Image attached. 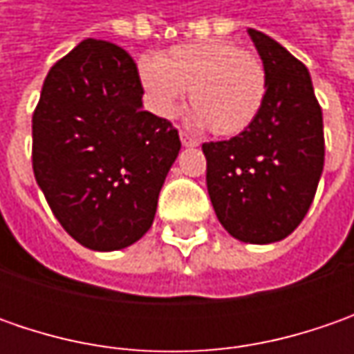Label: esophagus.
Returning a JSON list of instances; mask_svg holds the SVG:
<instances>
[{"label": "esophagus", "instance_id": "obj_1", "mask_svg": "<svg viewBox=\"0 0 354 354\" xmlns=\"http://www.w3.org/2000/svg\"><path fill=\"white\" fill-rule=\"evenodd\" d=\"M179 138H181V143H183L185 147H195V145H198L197 138L189 136L187 131H181V133H179Z\"/></svg>", "mask_w": 354, "mask_h": 354}]
</instances>
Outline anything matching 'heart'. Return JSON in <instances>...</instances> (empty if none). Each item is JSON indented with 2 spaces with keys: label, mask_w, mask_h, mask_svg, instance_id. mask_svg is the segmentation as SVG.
<instances>
[{
  "label": "heart",
  "mask_w": 354,
  "mask_h": 354,
  "mask_svg": "<svg viewBox=\"0 0 354 354\" xmlns=\"http://www.w3.org/2000/svg\"><path fill=\"white\" fill-rule=\"evenodd\" d=\"M140 78L159 116H175L189 90L193 122L225 138L250 128L268 90L262 59L232 41L189 43L143 59Z\"/></svg>",
  "instance_id": "b5f03b06"
}]
</instances>
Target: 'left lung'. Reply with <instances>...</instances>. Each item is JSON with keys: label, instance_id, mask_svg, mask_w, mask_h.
Listing matches in <instances>:
<instances>
[{"label": "left lung", "instance_id": "obj_1", "mask_svg": "<svg viewBox=\"0 0 354 354\" xmlns=\"http://www.w3.org/2000/svg\"><path fill=\"white\" fill-rule=\"evenodd\" d=\"M268 90L250 128L203 143L207 189L221 225L238 240L270 244L292 234L315 197L323 161V116L306 64L262 31L248 29Z\"/></svg>", "mask_w": 354, "mask_h": 354}]
</instances>
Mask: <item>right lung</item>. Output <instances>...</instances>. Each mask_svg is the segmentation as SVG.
<instances>
[{
  "mask_svg": "<svg viewBox=\"0 0 354 354\" xmlns=\"http://www.w3.org/2000/svg\"><path fill=\"white\" fill-rule=\"evenodd\" d=\"M128 50L86 39L48 71L33 112V173L62 228L90 250L149 230L181 149L169 120L142 110Z\"/></svg>",
  "mask_w": 354,
  "mask_h": 354,
  "instance_id": "add662e5",
  "label": "right lung"
}]
</instances>
